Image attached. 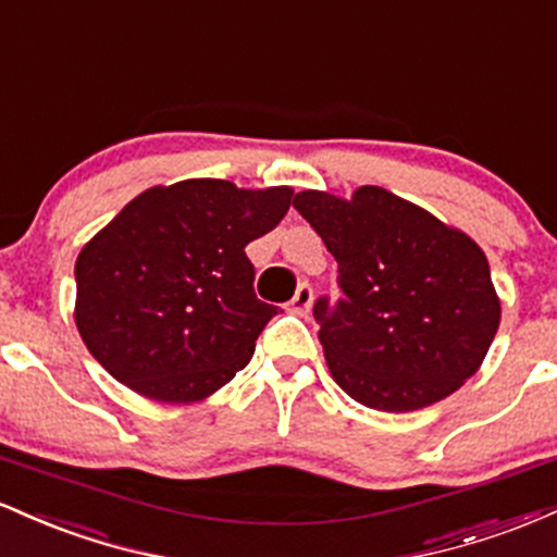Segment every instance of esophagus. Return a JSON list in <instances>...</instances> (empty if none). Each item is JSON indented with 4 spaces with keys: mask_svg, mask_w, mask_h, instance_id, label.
Wrapping results in <instances>:
<instances>
[{
    "mask_svg": "<svg viewBox=\"0 0 557 557\" xmlns=\"http://www.w3.org/2000/svg\"><path fill=\"white\" fill-rule=\"evenodd\" d=\"M311 300H314V285L311 283H300L296 296L287 300V311H293V314H309L311 309Z\"/></svg>",
    "mask_w": 557,
    "mask_h": 557,
    "instance_id": "1",
    "label": "esophagus"
}]
</instances>
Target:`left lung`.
Here are the masks:
<instances>
[{"mask_svg":"<svg viewBox=\"0 0 557 557\" xmlns=\"http://www.w3.org/2000/svg\"><path fill=\"white\" fill-rule=\"evenodd\" d=\"M293 207L337 261L343 296L314 304L337 385L389 413L456 393L500 324L482 248L376 185H363L350 201L304 190Z\"/></svg>","mask_w":557,"mask_h":557,"instance_id":"8db88e82","label":"left lung"}]
</instances>
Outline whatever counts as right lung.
Returning <instances> with one entry per match:
<instances>
[{"label":"right lung","instance_id":"right-lung-1","mask_svg":"<svg viewBox=\"0 0 557 557\" xmlns=\"http://www.w3.org/2000/svg\"><path fill=\"white\" fill-rule=\"evenodd\" d=\"M290 196L203 177L133 198L75 261V324L94 359L159 403L227 385L280 311L253 293L246 246L280 225Z\"/></svg>","mask_w":557,"mask_h":557}]
</instances>
